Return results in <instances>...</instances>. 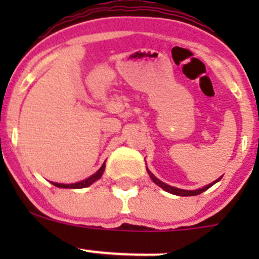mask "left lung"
<instances>
[{
    "label": "left lung",
    "instance_id": "obj_1",
    "mask_svg": "<svg viewBox=\"0 0 259 259\" xmlns=\"http://www.w3.org/2000/svg\"><path fill=\"white\" fill-rule=\"evenodd\" d=\"M148 173H149V176H150V178L153 179V182L155 183V184H158L160 188H163V189L165 190V192L171 193V194H176V195H180V197H190V195H198V194H200V193L205 192V190H207L208 188H210L211 185L215 184L217 182H219V180H221V178L217 179L215 182H213V183H211V184L207 185V187L200 188V189H197V190H184V189H179V188L170 187V185H168V184H165V183L160 182V180H159L158 178H155V177H154L153 174H151L149 170H148Z\"/></svg>",
    "mask_w": 259,
    "mask_h": 259
}]
</instances>
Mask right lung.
Here are the masks:
<instances>
[{"instance_id":"1","label":"right lung","mask_w":259,"mask_h":259,"mask_svg":"<svg viewBox=\"0 0 259 259\" xmlns=\"http://www.w3.org/2000/svg\"><path fill=\"white\" fill-rule=\"evenodd\" d=\"M104 170H105V163L101 165V168L99 169L98 171H96L95 174H93L91 177H89L88 179L82 180V182H79V183H74V184H61V183H52V184L55 185V187H59V188H71V189H79V188H86L89 187V185L93 184L94 182H96L98 179L101 178V176H103Z\"/></svg>"}]
</instances>
